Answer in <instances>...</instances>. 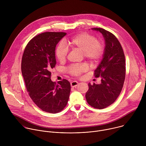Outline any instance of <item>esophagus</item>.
Segmentation results:
<instances>
[{"instance_id": "obj_1", "label": "esophagus", "mask_w": 146, "mask_h": 146, "mask_svg": "<svg viewBox=\"0 0 146 146\" xmlns=\"http://www.w3.org/2000/svg\"><path fill=\"white\" fill-rule=\"evenodd\" d=\"M78 84V82L74 81H72V82L70 83V85H71V87H76L77 86Z\"/></svg>"}]
</instances>
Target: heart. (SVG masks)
<instances>
[{
	"label": "heart",
	"mask_w": 146,
	"mask_h": 146,
	"mask_svg": "<svg viewBox=\"0 0 146 146\" xmlns=\"http://www.w3.org/2000/svg\"><path fill=\"white\" fill-rule=\"evenodd\" d=\"M68 45L72 50H78L82 51L83 56L91 63H96L102 57L105 51V45L100 40L87 33L77 35L68 41ZM68 54V49L65 44L60 42L56 50V56L60 62L66 60ZM88 69L86 64L73 65L68 68L69 73L75 77L80 76L82 73Z\"/></svg>",
	"instance_id": "1"
}]
</instances>
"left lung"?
<instances>
[{
  "instance_id": "8db88e82",
  "label": "left lung",
  "mask_w": 146,
  "mask_h": 146,
  "mask_svg": "<svg viewBox=\"0 0 146 146\" xmlns=\"http://www.w3.org/2000/svg\"><path fill=\"white\" fill-rule=\"evenodd\" d=\"M92 29L103 35L106 46L103 59L94 72L95 77L101 78V83H89L86 98L91 106L103 109L113 104L121 92L125 78V59L119 41L113 33L100 28Z\"/></svg>"
}]
</instances>
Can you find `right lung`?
<instances>
[{
    "mask_svg": "<svg viewBox=\"0 0 146 146\" xmlns=\"http://www.w3.org/2000/svg\"><path fill=\"white\" fill-rule=\"evenodd\" d=\"M65 32H46L32 38L24 51L21 72L28 94L44 111L57 113L67 105L70 84L66 79L51 80V70L56 64L55 47Z\"/></svg>",
    "mask_w": 146,
    "mask_h": 146,
    "instance_id": "add662e5",
    "label": "right lung"
}]
</instances>
